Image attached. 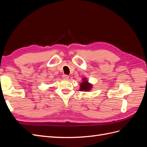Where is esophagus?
I'll list each match as a JSON object with an SVG mask.
<instances>
[{"label": "esophagus", "mask_w": 147, "mask_h": 147, "mask_svg": "<svg viewBox=\"0 0 147 147\" xmlns=\"http://www.w3.org/2000/svg\"><path fill=\"white\" fill-rule=\"evenodd\" d=\"M63 78L64 80H68L69 78V76L67 75H63Z\"/></svg>", "instance_id": "obj_1"}]
</instances>
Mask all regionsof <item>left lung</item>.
Returning <instances> with one entry per match:
<instances>
[{
	"mask_svg": "<svg viewBox=\"0 0 147 147\" xmlns=\"http://www.w3.org/2000/svg\"><path fill=\"white\" fill-rule=\"evenodd\" d=\"M81 83H80V91H90L92 88V84L89 82L86 77L83 78Z\"/></svg>",
	"mask_w": 147,
	"mask_h": 147,
	"instance_id": "obj_1",
	"label": "left lung"
}]
</instances>
